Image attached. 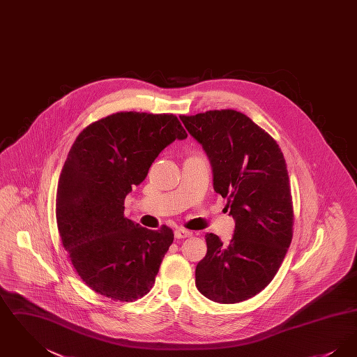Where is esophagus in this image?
<instances>
[{
	"label": "esophagus",
	"instance_id": "1",
	"mask_svg": "<svg viewBox=\"0 0 357 357\" xmlns=\"http://www.w3.org/2000/svg\"><path fill=\"white\" fill-rule=\"evenodd\" d=\"M174 234H175V238H178V239L191 237V236H192V233H191L190 230H186V229H176Z\"/></svg>",
	"mask_w": 357,
	"mask_h": 357
}]
</instances>
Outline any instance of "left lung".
Segmentation results:
<instances>
[{"label": "left lung", "instance_id": "obj_1", "mask_svg": "<svg viewBox=\"0 0 357 357\" xmlns=\"http://www.w3.org/2000/svg\"><path fill=\"white\" fill-rule=\"evenodd\" d=\"M213 167L214 190L227 198L234 236L223 245L207 234V253L195 269L204 297L236 304L266 288L278 272L293 237L288 169L277 142L245 114L213 109L182 115Z\"/></svg>", "mask_w": 357, "mask_h": 357}]
</instances>
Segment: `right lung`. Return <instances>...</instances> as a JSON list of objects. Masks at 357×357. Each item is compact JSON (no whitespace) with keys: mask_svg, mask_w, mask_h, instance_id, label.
Wrapping results in <instances>:
<instances>
[{"mask_svg":"<svg viewBox=\"0 0 357 357\" xmlns=\"http://www.w3.org/2000/svg\"><path fill=\"white\" fill-rule=\"evenodd\" d=\"M187 132L172 114L116 112L91 123L69 150L56 194L64 249L86 287L114 301L150 291L174 233L124 217V199L153 160Z\"/></svg>","mask_w":357,"mask_h":357,"instance_id":"1","label":"right lung"}]
</instances>
